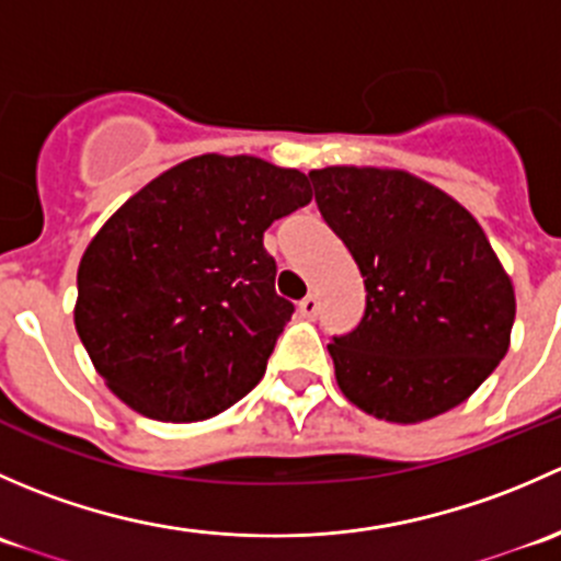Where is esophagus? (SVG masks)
I'll list each match as a JSON object with an SVG mask.
<instances>
[{
	"instance_id": "esophagus-1",
	"label": "esophagus",
	"mask_w": 561,
	"mask_h": 561,
	"mask_svg": "<svg viewBox=\"0 0 561 561\" xmlns=\"http://www.w3.org/2000/svg\"><path fill=\"white\" fill-rule=\"evenodd\" d=\"M317 309H320V304H317L314 296H307L301 304H298V312H301V317H307V320H314Z\"/></svg>"
}]
</instances>
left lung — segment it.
<instances>
[{
	"label": "left lung",
	"instance_id": "left-lung-1",
	"mask_svg": "<svg viewBox=\"0 0 561 561\" xmlns=\"http://www.w3.org/2000/svg\"><path fill=\"white\" fill-rule=\"evenodd\" d=\"M309 179L366 287L364 320L328 344L342 393L390 423L454 410L505 358L516 320L513 282L478 219L393 168L331 165Z\"/></svg>",
	"mask_w": 561,
	"mask_h": 561
}]
</instances>
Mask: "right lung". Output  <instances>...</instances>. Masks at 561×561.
I'll return each instance as SVG.
<instances>
[{
    "label": "right lung",
    "mask_w": 561,
    "mask_h": 561,
    "mask_svg": "<svg viewBox=\"0 0 561 561\" xmlns=\"http://www.w3.org/2000/svg\"><path fill=\"white\" fill-rule=\"evenodd\" d=\"M309 201L301 171L249 154L192 157L135 192L78 265L76 331L105 386L165 423L244 399L293 314L263 233Z\"/></svg>",
    "instance_id": "obj_1"
}]
</instances>
